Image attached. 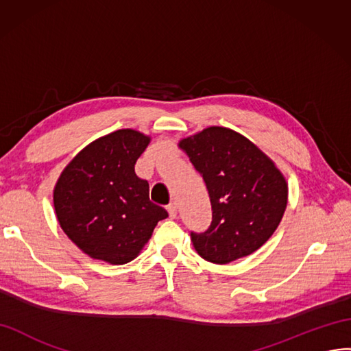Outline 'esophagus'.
<instances>
[{
	"label": "esophagus",
	"mask_w": 351,
	"mask_h": 351,
	"mask_svg": "<svg viewBox=\"0 0 351 351\" xmlns=\"http://www.w3.org/2000/svg\"><path fill=\"white\" fill-rule=\"evenodd\" d=\"M167 210H168L169 217H171V219H176V217H177V204L171 202L167 206Z\"/></svg>",
	"instance_id": "esophagus-1"
}]
</instances>
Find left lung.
Instances as JSON below:
<instances>
[{
	"label": "left lung",
	"instance_id": "1",
	"mask_svg": "<svg viewBox=\"0 0 351 351\" xmlns=\"http://www.w3.org/2000/svg\"><path fill=\"white\" fill-rule=\"evenodd\" d=\"M210 193L213 223L191 233L206 261L227 264L251 255L278 229L288 204V183L251 140L226 127H208L178 141Z\"/></svg>",
	"mask_w": 351,
	"mask_h": 351
}]
</instances>
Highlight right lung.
I'll return each instance as SVG.
<instances>
[{
	"mask_svg": "<svg viewBox=\"0 0 351 351\" xmlns=\"http://www.w3.org/2000/svg\"><path fill=\"white\" fill-rule=\"evenodd\" d=\"M149 143L143 132L117 130L91 141L62 171L53 191L56 217L88 257L115 266L130 263L168 217L134 171Z\"/></svg>",
	"mask_w": 351,
	"mask_h": 351,
	"instance_id": "add662e5",
	"label": "right lung"
}]
</instances>
